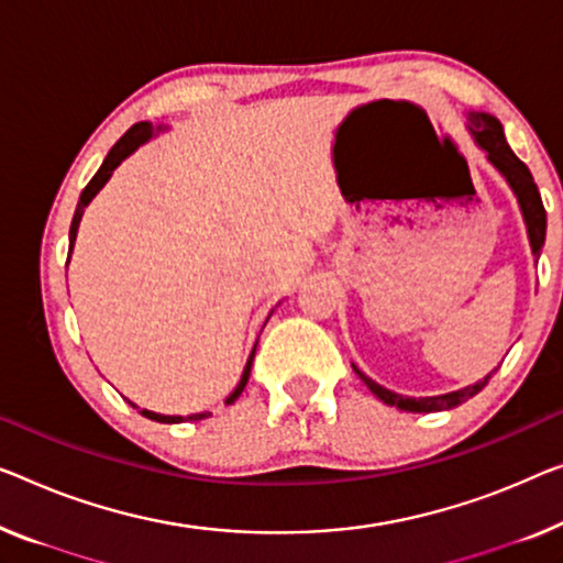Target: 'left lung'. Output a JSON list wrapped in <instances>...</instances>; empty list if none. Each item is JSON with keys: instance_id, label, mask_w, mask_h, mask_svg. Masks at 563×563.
<instances>
[{"instance_id": "obj_1", "label": "left lung", "mask_w": 563, "mask_h": 563, "mask_svg": "<svg viewBox=\"0 0 563 563\" xmlns=\"http://www.w3.org/2000/svg\"><path fill=\"white\" fill-rule=\"evenodd\" d=\"M470 131H473L477 144L488 151L490 164L496 166L503 176H506L510 189L516 191L518 205H521V212H523V220L528 228V240H531V250H533V255L539 257L543 242H547V209H543L541 191H539V187H536L531 172H528V166L514 154V151H510L506 136H503V125L498 119H493V115H488V113H470ZM354 372L358 374V379H362L366 387L384 401V405L405 409V412H442V409H452V407L463 405V401H467L470 397H475V394L481 391L490 379V374H488L485 379L473 384V387L442 394V397L415 399V397H401V394H394L389 389L379 387V384L368 379L366 374L358 372L356 366H354Z\"/></svg>"}]
</instances>
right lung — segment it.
<instances>
[{"mask_svg": "<svg viewBox=\"0 0 563 563\" xmlns=\"http://www.w3.org/2000/svg\"><path fill=\"white\" fill-rule=\"evenodd\" d=\"M151 133H154V125L146 123V121H141V123H136V125H131V129L125 131L119 141H115V146H113L111 151H108V156H106L103 166H100V169L96 172L93 179L88 181V187L82 189L80 201H78V209H75V214H73V224H70V253H73L75 234H78V224H80L82 209H86V207H88V201L98 195L100 187H103V184H106L108 179H111V174H113L115 166H119V164L123 162V158L131 154V151H136L141 144H144V141H148V139H151ZM67 263H70V257H67ZM67 263H65V265H67ZM255 349H257V343H255ZM255 349H253V354H250V358H247V366H245V372H242V379H240V384H238V389H234V391L230 394V397H228V405H232V401L238 399L240 394H242V389H245V384H247V379H250V368H253ZM133 407H136V405H133ZM141 415L148 417V419H156V422H164V424H176V422H197V419H205V417H209V412L189 415V417H166V415L148 412V409H141Z\"/></svg>", "mask_w": 563, "mask_h": 563, "instance_id": "add662e5", "label": "right lung"}]
</instances>
